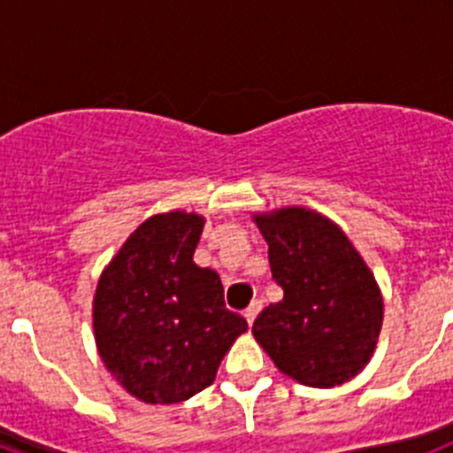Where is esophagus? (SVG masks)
I'll list each match as a JSON object with an SVG mask.
<instances>
[{"instance_id": "obj_1", "label": "esophagus", "mask_w": 453, "mask_h": 453, "mask_svg": "<svg viewBox=\"0 0 453 453\" xmlns=\"http://www.w3.org/2000/svg\"><path fill=\"white\" fill-rule=\"evenodd\" d=\"M261 308H263V302L261 299H254V302L250 303V308H247L245 311V319H247V324H254V319H256V315L261 313Z\"/></svg>"}]
</instances>
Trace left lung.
<instances>
[{
    "instance_id": "obj_1",
    "label": "left lung",
    "mask_w": 453,
    "mask_h": 453,
    "mask_svg": "<svg viewBox=\"0 0 453 453\" xmlns=\"http://www.w3.org/2000/svg\"><path fill=\"white\" fill-rule=\"evenodd\" d=\"M267 242L283 299L263 308L251 334L276 370L302 386L335 388L365 370L383 326L374 274L347 234L313 208L251 215Z\"/></svg>"
}]
</instances>
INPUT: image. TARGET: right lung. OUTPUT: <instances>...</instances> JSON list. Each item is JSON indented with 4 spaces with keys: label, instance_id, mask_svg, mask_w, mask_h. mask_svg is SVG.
Here are the masks:
<instances>
[{
    "label": "right lung",
    "instance_id": "1",
    "mask_svg": "<svg viewBox=\"0 0 453 453\" xmlns=\"http://www.w3.org/2000/svg\"><path fill=\"white\" fill-rule=\"evenodd\" d=\"M203 224L186 211L151 215L99 276L92 299L97 354L138 402L195 397L247 331L245 318L224 306L218 272L192 261Z\"/></svg>",
    "mask_w": 453,
    "mask_h": 453
}]
</instances>
